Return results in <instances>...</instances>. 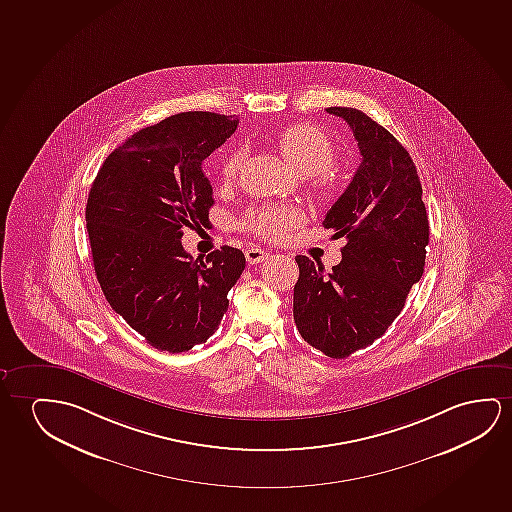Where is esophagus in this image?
Instances as JSON below:
<instances>
[{
    "label": "esophagus",
    "mask_w": 512,
    "mask_h": 512,
    "mask_svg": "<svg viewBox=\"0 0 512 512\" xmlns=\"http://www.w3.org/2000/svg\"><path fill=\"white\" fill-rule=\"evenodd\" d=\"M245 257L248 260V264H260V262H264L269 257V253L266 250H262V248H248L245 252Z\"/></svg>",
    "instance_id": "1"
}]
</instances>
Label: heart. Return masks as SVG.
<instances>
[{
    "mask_svg": "<svg viewBox=\"0 0 512 512\" xmlns=\"http://www.w3.org/2000/svg\"><path fill=\"white\" fill-rule=\"evenodd\" d=\"M276 144L289 162L290 167L299 176H315V188L322 193H329L334 188V181L329 174V167L336 160V148L333 141L320 128L310 123L287 126L276 137ZM245 160V149H232L220 165V178L225 183L236 179ZM301 223V213L289 204H264L246 213L243 227L255 236L267 241H280L296 229Z\"/></svg>",
    "mask_w": 512,
    "mask_h": 512,
    "instance_id": "heart-1",
    "label": "heart"
}]
</instances>
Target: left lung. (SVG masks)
<instances>
[{"label": "left lung", "mask_w": 512, "mask_h": 512, "mask_svg": "<svg viewBox=\"0 0 512 512\" xmlns=\"http://www.w3.org/2000/svg\"><path fill=\"white\" fill-rule=\"evenodd\" d=\"M326 111L347 121L363 158L324 220L333 237H347L340 264L326 273L322 262L296 257L294 320L306 343L343 359L378 340L400 315L423 276L430 225L407 149L364 112Z\"/></svg>", "instance_id": "obj_1"}]
</instances>
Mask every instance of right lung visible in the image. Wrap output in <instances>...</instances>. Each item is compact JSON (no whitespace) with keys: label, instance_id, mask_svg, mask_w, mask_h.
<instances>
[{"label":"right lung","instance_id":"obj_1","mask_svg":"<svg viewBox=\"0 0 512 512\" xmlns=\"http://www.w3.org/2000/svg\"><path fill=\"white\" fill-rule=\"evenodd\" d=\"M237 119L181 112L146 126L105 158L89 190L86 227L105 299L151 347L179 354L215 334L246 266L232 246L193 259L186 227L209 222L202 163Z\"/></svg>","mask_w":512,"mask_h":512}]
</instances>
